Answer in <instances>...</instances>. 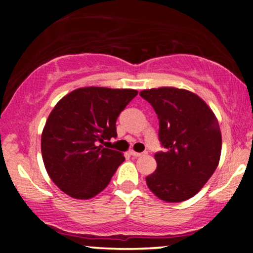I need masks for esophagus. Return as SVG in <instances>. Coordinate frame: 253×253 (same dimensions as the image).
<instances>
[{
  "label": "esophagus",
  "mask_w": 253,
  "mask_h": 253,
  "mask_svg": "<svg viewBox=\"0 0 253 253\" xmlns=\"http://www.w3.org/2000/svg\"><path fill=\"white\" fill-rule=\"evenodd\" d=\"M130 155H132L133 157H140V156H143L144 153L143 152H135V151H130Z\"/></svg>",
  "instance_id": "34e87169"
}]
</instances>
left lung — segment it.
<instances>
[{"mask_svg": "<svg viewBox=\"0 0 253 253\" xmlns=\"http://www.w3.org/2000/svg\"><path fill=\"white\" fill-rule=\"evenodd\" d=\"M140 96L159 119V140L167 149L155 155L157 169L146 184L165 202L196 195L217 168L221 155L219 121L201 97L173 86L145 89Z\"/></svg>", "mask_w": 253, "mask_h": 253, "instance_id": "obj_1", "label": "left lung"}]
</instances>
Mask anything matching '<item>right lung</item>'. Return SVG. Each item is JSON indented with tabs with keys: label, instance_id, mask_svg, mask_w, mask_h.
I'll return each instance as SVG.
<instances>
[{
	"label": "right lung",
	"instance_id": "add662e5",
	"mask_svg": "<svg viewBox=\"0 0 253 253\" xmlns=\"http://www.w3.org/2000/svg\"><path fill=\"white\" fill-rule=\"evenodd\" d=\"M136 94L134 89L84 86L52 109L42 133V155L50 178L66 195L88 200L109 184L125 157L101 144L117 136L119 114Z\"/></svg>",
	"mask_w": 253,
	"mask_h": 253
}]
</instances>
